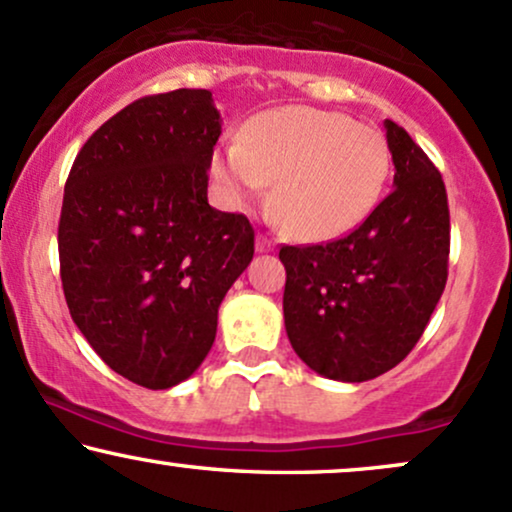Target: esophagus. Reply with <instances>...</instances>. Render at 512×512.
<instances>
[{"mask_svg":"<svg viewBox=\"0 0 512 512\" xmlns=\"http://www.w3.org/2000/svg\"><path fill=\"white\" fill-rule=\"evenodd\" d=\"M269 250H274L272 238H267L264 233H257V252H269Z\"/></svg>","mask_w":512,"mask_h":512,"instance_id":"1","label":"esophagus"}]
</instances>
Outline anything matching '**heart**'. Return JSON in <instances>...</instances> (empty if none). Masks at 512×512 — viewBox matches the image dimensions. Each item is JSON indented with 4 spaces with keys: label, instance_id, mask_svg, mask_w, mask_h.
<instances>
[{
    "label": "heart",
    "instance_id": "obj_1",
    "mask_svg": "<svg viewBox=\"0 0 512 512\" xmlns=\"http://www.w3.org/2000/svg\"><path fill=\"white\" fill-rule=\"evenodd\" d=\"M214 176L238 205L274 186L281 226L298 240H331L353 231L377 205L391 169L377 128L312 107H281L243 126L221 147Z\"/></svg>",
    "mask_w": 512,
    "mask_h": 512
}]
</instances>
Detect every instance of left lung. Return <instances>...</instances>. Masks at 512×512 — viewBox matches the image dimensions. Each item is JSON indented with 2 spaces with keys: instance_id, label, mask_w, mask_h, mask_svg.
I'll return each mask as SVG.
<instances>
[{
  "instance_id": "8db88e82",
  "label": "left lung",
  "mask_w": 512,
  "mask_h": 512,
  "mask_svg": "<svg viewBox=\"0 0 512 512\" xmlns=\"http://www.w3.org/2000/svg\"><path fill=\"white\" fill-rule=\"evenodd\" d=\"M396 176L348 236L283 245V322L300 360L326 379L367 381L405 360L448 279L451 214L439 169L386 119Z\"/></svg>"
}]
</instances>
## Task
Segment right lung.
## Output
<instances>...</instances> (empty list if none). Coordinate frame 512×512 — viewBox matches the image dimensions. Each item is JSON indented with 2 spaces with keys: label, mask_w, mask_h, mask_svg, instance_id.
Instances as JSON below:
<instances>
[{
  "label": "right lung",
  "mask_w": 512,
  "mask_h": 512,
  "mask_svg": "<svg viewBox=\"0 0 512 512\" xmlns=\"http://www.w3.org/2000/svg\"><path fill=\"white\" fill-rule=\"evenodd\" d=\"M219 135L209 90L147 95L90 135L66 178V305L92 350L145 389L202 365L221 300L255 255L248 217L207 202Z\"/></svg>",
  "instance_id": "add662e5"
}]
</instances>
